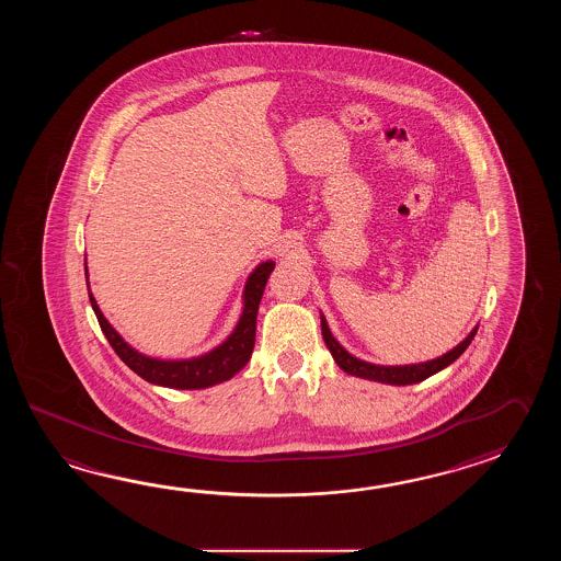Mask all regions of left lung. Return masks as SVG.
<instances>
[{"label":"left lung","instance_id":"8db88e82","mask_svg":"<svg viewBox=\"0 0 561 561\" xmlns=\"http://www.w3.org/2000/svg\"><path fill=\"white\" fill-rule=\"evenodd\" d=\"M321 331L324 345L331 351L336 365L348 375L360 377V379H369V381L385 382V385H415V382L425 381L427 377L439 373L445 367H449L454 360L461 357L467 346L471 345V341H473L477 333V327L471 333L467 334L459 345L451 348L449 353L442 355V357L425 360V363H415V365H393V367L391 365H375V363H367V360L353 357L345 346L334 339L324 314H321Z\"/></svg>","mask_w":561,"mask_h":561}]
</instances>
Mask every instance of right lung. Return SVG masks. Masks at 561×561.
<instances>
[{"instance_id": "add662e5", "label": "right lung", "mask_w": 561, "mask_h": 561, "mask_svg": "<svg viewBox=\"0 0 561 561\" xmlns=\"http://www.w3.org/2000/svg\"><path fill=\"white\" fill-rule=\"evenodd\" d=\"M84 271L85 280H88L85 264ZM273 271H275L273 261L261 263L252 271L244 285L242 312L234 331L228 334L227 341H222L220 345L201 357L156 358L144 355L128 345L122 339V334L107 322L95 302L94 295L90 293V283H88V295L100 322V329L106 334L107 343L136 375L142 377L144 381L168 387V389H206L232 379L249 363L254 348V336H256V312L263 298L264 286Z\"/></svg>"}]
</instances>
